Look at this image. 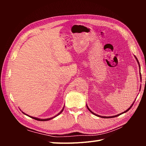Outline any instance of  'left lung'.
<instances>
[{
	"instance_id": "obj_1",
	"label": "left lung",
	"mask_w": 146,
	"mask_h": 146,
	"mask_svg": "<svg viewBox=\"0 0 146 146\" xmlns=\"http://www.w3.org/2000/svg\"><path fill=\"white\" fill-rule=\"evenodd\" d=\"M135 59L136 60H137V63H138V64H139V68H140L141 69V67H140V64H139V61H138V60L137 59V58H136L135 56ZM139 69V70H140V71H141V70ZM140 77H141V80L142 79V78H141V73H140ZM140 90H141V88H140ZM134 104V103H133L132 104V105L131 107H130L127 110H126L125 111H123V112H122V113H120V114H118V115H114V116H111V117H104V116H100V115H97V114H96V113H94L93 112V111H92V110H90V108L88 107V106H87V105H86V107H87V108L88 109V110L90 111V112L92 113H93L94 115H96V116H97V117H101V118H105V119H108V118H113V117H117V116H119V115H121V114H122V113H125V112H127V111H129L130 109H131V108L132 107V105H133V104Z\"/></svg>"
}]
</instances>
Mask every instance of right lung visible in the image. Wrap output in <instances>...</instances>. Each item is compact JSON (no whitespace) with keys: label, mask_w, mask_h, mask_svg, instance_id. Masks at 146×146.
<instances>
[{"label":"right lung","mask_w":146,"mask_h":146,"mask_svg":"<svg viewBox=\"0 0 146 146\" xmlns=\"http://www.w3.org/2000/svg\"><path fill=\"white\" fill-rule=\"evenodd\" d=\"M64 107L63 108V109L61 110V111H60V113H58V114H57L56 115H55L54 117H51V118H49V119H39V118H36V117H31V116H29V115H27V114H26V113H24V112H23V113H24V114L25 115H27V116H29V117H30L31 118H32V119H35V120H38V121H47V120H51V119H53V118H54V117H56V116H58V115H60L62 111H63V110H64Z\"/></svg>","instance_id":"1"}]
</instances>
